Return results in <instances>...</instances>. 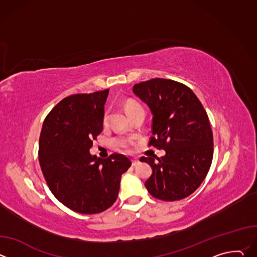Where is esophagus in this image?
I'll list each match as a JSON object with an SVG mask.
<instances>
[{
	"label": "esophagus",
	"mask_w": 257,
	"mask_h": 257,
	"mask_svg": "<svg viewBox=\"0 0 257 257\" xmlns=\"http://www.w3.org/2000/svg\"><path fill=\"white\" fill-rule=\"evenodd\" d=\"M138 164H139V161H138L137 159L132 160V166H133V167H136Z\"/></svg>",
	"instance_id": "esophagus-1"
}]
</instances>
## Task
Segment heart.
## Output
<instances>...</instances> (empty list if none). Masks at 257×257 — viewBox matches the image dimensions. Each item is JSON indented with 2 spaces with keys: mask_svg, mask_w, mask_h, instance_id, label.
Instances as JSON below:
<instances>
[{
  "mask_svg": "<svg viewBox=\"0 0 257 257\" xmlns=\"http://www.w3.org/2000/svg\"><path fill=\"white\" fill-rule=\"evenodd\" d=\"M142 106L135 100L133 99H127L126 102H125V109L126 112L128 113L129 116H131L133 113H135L137 109L141 108ZM108 120V113L105 112L104 113V116H103V122L106 123ZM115 144L118 146V148L124 150V151H127V152H130L132 150V146H133V141L131 138L129 137H117L115 139Z\"/></svg>",
  "mask_w": 257,
  "mask_h": 257,
  "instance_id": "obj_1",
  "label": "heart"
}]
</instances>
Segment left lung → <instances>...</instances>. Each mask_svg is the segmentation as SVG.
<instances>
[{
	"instance_id": "8db88e82",
	"label": "left lung",
	"mask_w": 257,
	"mask_h": 257,
	"mask_svg": "<svg viewBox=\"0 0 257 257\" xmlns=\"http://www.w3.org/2000/svg\"><path fill=\"white\" fill-rule=\"evenodd\" d=\"M133 92L153 113L149 145L166 152L156 159L140 158L153 169L146 189L165 201L186 198L200 186L213 156L212 131L203 105L188 86L171 79L137 83Z\"/></svg>"
}]
</instances>
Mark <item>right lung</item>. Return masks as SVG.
<instances>
[{
    "mask_svg": "<svg viewBox=\"0 0 257 257\" xmlns=\"http://www.w3.org/2000/svg\"><path fill=\"white\" fill-rule=\"evenodd\" d=\"M108 89L72 94L46 117L39 160L54 196L79 213L92 214L111 207L120 189L122 174L131 166L123 155L107 159L91 156L93 140L102 131Z\"/></svg>",
    "mask_w": 257,
    "mask_h": 257,
    "instance_id": "add662e5",
    "label": "right lung"
}]
</instances>
